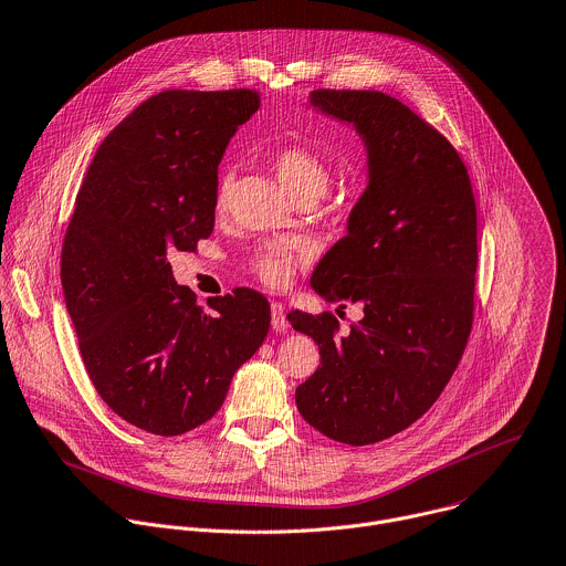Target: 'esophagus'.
<instances>
[{
    "mask_svg": "<svg viewBox=\"0 0 566 566\" xmlns=\"http://www.w3.org/2000/svg\"><path fill=\"white\" fill-rule=\"evenodd\" d=\"M271 326H273V331H277V333H284V331L289 328V319H286V315H284V306H282L280 302H273V304H271Z\"/></svg>",
    "mask_w": 566,
    "mask_h": 566,
    "instance_id": "obj_1",
    "label": "esophagus"
}]
</instances>
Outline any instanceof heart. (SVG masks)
Listing matches in <instances>:
<instances>
[{
    "label": "heart",
    "mask_w": 566,
    "mask_h": 566,
    "mask_svg": "<svg viewBox=\"0 0 566 566\" xmlns=\"http://www.w3.org/2000/svg\"><path fill=\"white\" fill-rule=\"evenodd\" d=\"M271 166L295 202L319 200L331 184L328 164L317 153H313L304 146L293 144V146L280 148L273 155ZM229 184H231V177L220 179L218 207H224V202H227ZM295 266H297V253L282 244L264 247L253 262L258 277L269 286H286L293 277Z\"/></svg>",
    "instance_id": "b5f03b06"
}]
</instances>
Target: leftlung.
Segmentation results:
<instances>
[{"label":"left lung","mask_w":566,"mask_h":566,"mask_svg":"<svg viewBox=\"0 0 566 566\" xmlns=\"http://www.w3.org/2000/svg\"><path fill=\"white\" fill-rule=\"evenodd\" d=\"M311 106L353 124L368 168L346 235L319 260L311 286L342 308L359 304L364 315L339 335L331 313H289L319 348L295 405L326 438L364 447L422 418L464 353L478 269L475 198L458 150L400 99L319 88Z\"/></svg>","instance_id":"left-lung-1"}]
</instances>
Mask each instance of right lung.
Here are the masks:
<instances>
[{
  "mask_svg": "<svg viewBox=\"0 0 566 566\" xmlns=\"http://www.w3.org/2000/svg\"><path fill=\"white\" fill-rule=\"evenodd\" d=\"M260 108L255 91H164L97 148L62 247V286L88 378L128 424L181 436L211 420L262 346L255 291L196 304L168 255L213 233L218 166Z\"/></svg>",
  "mask_w": 566,
  "mask_h": 566,
  "instance_id": "1",
  "label": "right lung"
}]
</instances>
